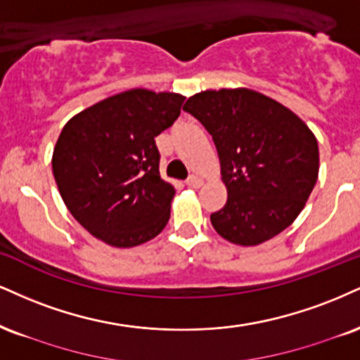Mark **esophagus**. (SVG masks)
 I'll list each match as a JSON object with an SVG mask.
<instances>
[{
    "mask_svg": "<svg viewBox=\"0 0 360 360\" xmlns=\"http://www.w3.org/2000/svg\"><path fill=\"white\" fill-rule=\"evenodd\" d=\"M186 184L189 186V188H194V189H198V188H201L202 186V179L199 176H189L188 177V181H186Z\"/></svg>",
    "mask_w": 360,
    "mask_h": 360,
    "instance_id": "esophagus-1",
    "label": "esophagus"
}]
</instances>
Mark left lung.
<instances>
[{"mask_svg": "<svg viewBox=\"0 0 360 360\" xmlns=\"http://www.w3.org/2000/svg\"><path fill=\"white\" fill-rule=\"evenodd\" d=\"M184 110L205 125L219 155L228 199L211 214L218 235L255 246L295 221L319 177L317 139L304 120L250 89L206 90Z\"/></svg>", "mask_w": 360, "mask_h": 360, "instance_id": "8db88e82", "label": "left lung"}]
</instances>
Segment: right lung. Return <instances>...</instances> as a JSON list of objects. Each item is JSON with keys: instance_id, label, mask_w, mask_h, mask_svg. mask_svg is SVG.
<instances>
[{"instance_id": "1", "label": "right lung", "mask_w": 360, "mask_h": 360, "mask_svg": "<svg viewBox=\"0 0 360 360\" xmlns=\"http://www.w3.org/2000/svg\"><path fill=\"white\" fill-rule=\"evenodd\" d=\"M184 97L132 89L72 117L53 149V176L73 218L90 235L132 248L171 216L176 189L159 174L154 139L174 124Z\"/></svg>"}]
</instances>
